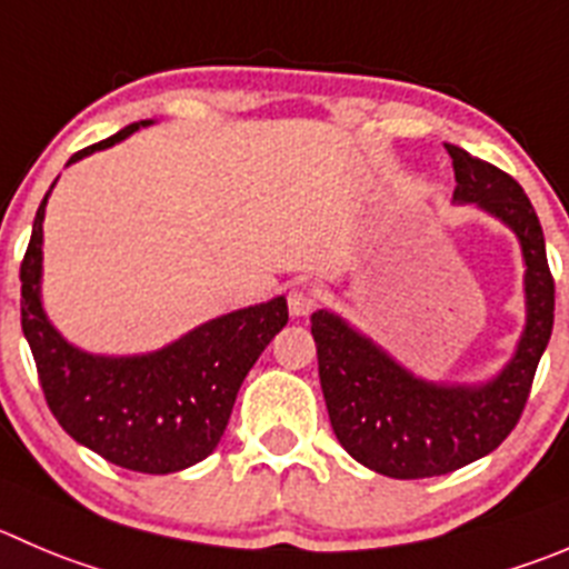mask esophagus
I'll return each instance as SVG.
<instances>
[{"label": "esophagus", "mask_w": 569, "mask_h": 569, "mask_svg": "<svg viewBox=\"0 0 569 569\" xmlns=\"http://www.w3.org/2000/svg\"><path fill=\"white\" fill-rule=\"evenodd\" d=\"M318 301H321V290H318L316 284H307V281H301V284L290 288V293H288L290 316H296V318L310 316V312L318 307Z\"/></svg>", "instance_id": "1"}]
</instances>
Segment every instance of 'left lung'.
<instances>
[{"instance_id":"1","label":"left lung","mask_w":569,"mask_h":569,"mask_svg":"<svg viewBox=\"0 0 569 569\" xmlns=\"http://www.w3.org/2000/svg\"><path fill=\"white\" fill-rule=\"evenodd\" d=\"M456 203H478L517 234L525 259V332L506 369L480 386L421 380L340 316L312 312L318 377L340 447L362 467L399 480L436 478L489 456L517 427L539 357L553 332V276L525 189L489 161L447 144Z\"/></svg>"}]
</instances>
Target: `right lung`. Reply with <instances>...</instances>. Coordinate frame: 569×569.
<instances>
[{"label":"right lung","instance_id":"right-lung-1","mask_svg":"<svg viewBox=\"0 0 569 569\" xmlns=\"http://www.w3.org/2000/svg\"><path fill=\"white\" fill-rule=\"evenodd\" d=\"M142 126H150V119L78 150L67 164L122 142ZM50 192L32 220L19 276L21 329L52 416L74 441L131 472L170 475L203 461L229 425L246 375L288 323V301L279 296L212 318L150 355L80 351L61 338L41 307V223Z\"/></svg>","mask_w":569,"mask_h":569}]
</instances>
